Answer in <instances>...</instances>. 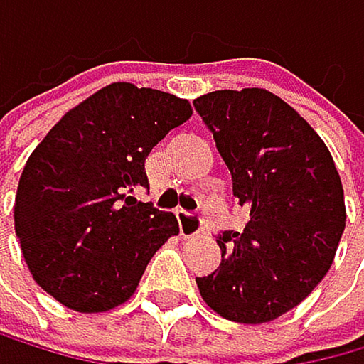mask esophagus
Listing matches in <instances>:
<instances>
[{"label":"esophagus","mask_w":364,"mask_h":364,"mask_svg":"<svg viewBox=\"0 0 364 364\" xmlns=\"http://www.w3.org/2000/svg\"><path fill=\"white\" fill-rule=\"evenodd\" d=\"M178 223H180V235H182L184 239L198 237V235L203 232V221H200V216L180 214V216H178Z\"/></svg>","instance_id":"esophagus-1"}]
</instances>
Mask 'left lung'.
<instances>
[{
  "instance_id": "1",
  "label": "left lung",
  "mask_w": 364,
  "mask_h": 364,
  "mask_svg": "<svg viewBox=\"0 0 364 364\" xmlns=\"http://www.w3.org/2000/svg\"><path fill=\"white\" fill-rule=\"evenodd\" d=\"M193 105L248 212L239 232L216 239L223 259L198 289L223 319L274 321L333 264L346 225L340 173L310 122L267 88L214 90Z\"/></svg>"
}]
</instances>
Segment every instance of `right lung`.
<instances>
[{
	"label": "right lung",
	"mask_w": 364,
	"mask_h": 364,
	"mask_svg": "<svg viewBox=\"0 0 364 364\" xmlns=\"http://www.w3.org/2000/svg\"><path fill=\"white\" fill-rule=\"evenodd\" d=\"M189 100L116 82L47 132L24 164L13 218L33 280L75 312H107L136 291L150 257L180 232L136 203L146 157L191 118Z\"/></svg>",
	"instance_id": "add662e5"
}]
</instances>
